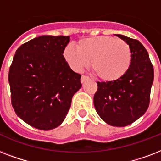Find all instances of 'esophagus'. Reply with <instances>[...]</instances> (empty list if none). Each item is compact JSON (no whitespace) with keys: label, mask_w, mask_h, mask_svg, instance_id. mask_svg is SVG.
Returning a JSON list of instances; mask_svg holds the SVG:
<instances>
[{"label":"esophagus","mask_w":161,"mask_h":161,"mask_svg":"<svg viewBox=\"0 0 161 161\" xmlns=\"http://www.w3.org/2000/svg\"><path fill=\"white\" fill-rule=\"evenodd\" d=\"M88 76H85V75H82L81 77V83H84L86 80H88Z\"/></svg>","instance_id":"obj_1"}]
</instances>
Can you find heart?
Returning a JSON list of instances; mask_svg holds the SVG:
<instances>
[{
	"label": "heart",
	"instance_id": "1",
	"mask_svg": "<svg viewBox=\"0 0 161 161\" xmlns=\"http://www.w3.org/2000/svg\"><path fill=\"white\" fill-rule=\"evenodd\" d=\"M63 55L71 68L78 73L91 63L94 74L104 82L122 78L132 62L130 45L124 40L107 36L82 39L77 43V49L69 45Z\"/></svg>",
	"mask_w": 161,
	"mask_h": 161
}]
</instances>
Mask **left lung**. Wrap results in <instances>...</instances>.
I'll use <instances>...</instances> for the list:
<instances>
[{
  "label": "left lung",
  "mask_w": 161,
  "mask_h": 161,
  "mask_svg": "<svg viewBox=\"0 0 161 161\" xmlns=\"http://www.w3.org/2000/svg\"><path fill=\"white\" fill-rule=\"evenodd\" d=\"M116 36L126 42L131 49L130 70L114 82H97L93 97L94 107L100 118L112 126L124 127L132 124L147 110L154 80V68L148 52L136 39Z\"/></svg>",
  "instance_id": "8db88e82"
}]
</instances>
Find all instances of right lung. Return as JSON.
I'll return each mask as SVG.
<instances>
[{"mask_svg":"<svg viewBox=\"0 0 161 161\" xmlns=\"http://www.w3.org/2000/svg\"><path fill=\"white\" fill-rule=\"evenodd\" d=\"M69 36H41L22 44L10 67L11 104L24 122L42 130L65 119L81 75L63 57Z\"/></svg>","mask_w":161,"mask_h":161,"instance_id":"add662e5","label":"right lung"}]
</instances>
